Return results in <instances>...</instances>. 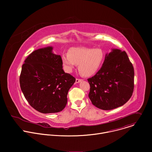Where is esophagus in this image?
I'll return each instance as SVG.
<instances>
[{
    "label": "esophagus",
    "instance_id": "34e87169",
    "mask_svg": "<svg viewBox=\"0 0 152 152\" xmlns=\"http://www.w3.org/2000/svg\"><path fill=\"white\" fill-rule=\"evenodd\" d=\"M82 80V79L76 78V83H79V82H80Z\"/></svg>",
    "mask_w": 152,
    "mask_h": 152
}]
</instances>
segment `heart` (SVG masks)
<instances>
[{
	"mask_svg": "<svg viewBox=\"0 0 152 152\" xmlns=\"http://www.w3.org/2000/svg\"><path fill=\"white\" fill-rule=\"evenodd\" d=\"M104 58V53L100 49L73 48L68 53L61 56L63 66L68 72H71L78 65L79 72L84 76L94 75L99 70Z\"/></svg>",
	"mask_w": 152,
	"mask_h": 152,
	"instance_id": "1",
	"label": "heart"
}]
</instances>
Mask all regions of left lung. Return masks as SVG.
<instances>
[{"mask_svg": "<svg viewBox=\"0 0 152 152\" xmlns=\"http://www.w3.org/2000/svg\"><path fill=\"white\" fill-rule=\"evenodd\" d=\"M88 97L103 110L123 106L131 97L134 88V69L126 52L113 49L107 53L101 69L88 79Z\"/></svg>", "mask_w": 152, "mask_h": 152, "instance_id": "1", "label": "left lung"}]
</instances>
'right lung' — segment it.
Instances as JSON below:
<instances>
[{"instance_id":"obj_1","label":"right lung","mask_w":152,"mask_h":152,"mask_svg":"<svg viewBox=\"0 0 152 152\" xmlns=\"http://www.w3.org/2000/svg\"><path fill=\"white\" fill-rule=\"evenodd\" d=\"M49 46L32 52L25 59L20 85L29 104L43 114L58 113L67 103L69 90L76 81L62 69L61 56Z\"/></svg>"}]
</instances>
